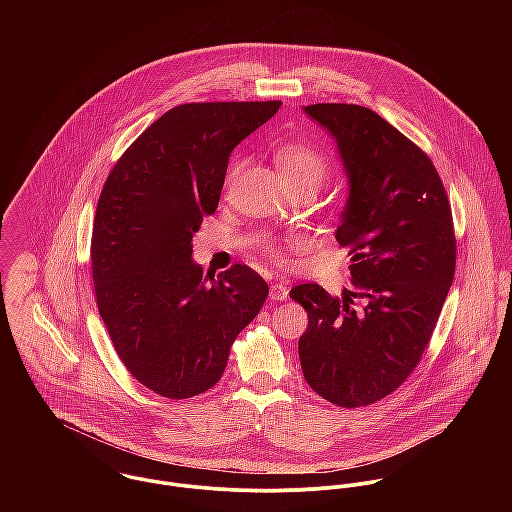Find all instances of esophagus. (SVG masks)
I'll return each instance as SVG.
<instances>
[{"instance_id":"obj_1","label":"esophagus","mask_w":512,"mask_h":512,"mask_svg":"<svg viewBox=\"0 0 512 512\" xmlns=\"http://www.w3.org/2000/svg\"><path fill=\"white\" fill-rule=\"evenodd\" d=\"M288 295H290V288H288L286 282H276V284L270 286V297L272 299L284 301V299H288Z\"/></svg>"}]
</instances>
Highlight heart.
Segmentation results:
<instances>
[{"label": "heart", "instance_id": "1", "mask_svg": "<svg viewBox=\"0 0 512 512\" xmlns=\"http://www.w3.org/2000/svg\"><path fill=\"white\" fill-rule=\"evenodd\" d=\"M278 163L282 167V171L286 173V177L290 179V183L295 181H311L317 187L321 185V181L329 175L331 171V161L329 157L317 149L315 146L303 144V142H295L278 149ZM240 167V159H234L228 173H226V185L232 183L236 171ZM266 250L272 256H280V250L274 246H266Z\"/></svg>", "mask_w": 512, "mask_h": 512}]
</instances>
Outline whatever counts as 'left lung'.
Here are the masks:
<instances>
[{"mask_svg":"<svg viewBox=\"0 0 512 512\" xmlns=\"http://www.w3.org/2000/svg\"><path fill=\"white\" fill-rule=\"evenodd\" d=\"M303 112L331 132L349 177L335 238L349 248L355 292L292 288L307 311L299 361L319 396L359 408L394 392L432 339L455 274L453 217L428 153L376 112L357 104ZM353 296L366 299L363 310Z\"/></svg>","mask_w":512,"mask_h":512,"instance_id":"1","label":"left lung"}]
</instances>
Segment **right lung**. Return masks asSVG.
<instances>
[{
    "mask_svg": "<svg viewBox=\"0 0 512 512\" xmlns=\"http://www.w3.org/2000/svg\"><path fill=\"white\" fill-rule=\"evenodd\" d=\"M191 102L157 118L110 171L90 242L100 317L130 374L171 400L203 394L268 297L246 264L203 280L193 234L217 211L230 151L278 110Z\"/></svg>",
    "mask_w": 512,
    "mask_h": 512,
    "instance_id": "add662e5",
    "label": "right lung"
}]
</instances>
